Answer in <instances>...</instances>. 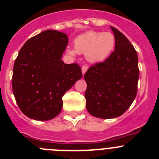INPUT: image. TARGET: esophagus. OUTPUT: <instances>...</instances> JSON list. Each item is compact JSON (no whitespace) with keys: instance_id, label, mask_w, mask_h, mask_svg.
I'll return each instance as SVG.
<instances>
[{"instance_id":"1","label":"esophagus","mask_w":159,"mask_h":159,"mask_svg":"<svg viewBox=\"0 0 159 159\" xmlns=\"http://www.w3.org/2000/svg\"><path fill=\"white\" fill-rule=\"evenodd\" d=\"M81 69H82L83 75H84V74H85V72L87 71V70L88 69V67L86 65H84V66H82V68H81Z\"/></svg>"}]
</instances>
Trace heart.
Returning a JSON list of instances; mask_svg holds the SVG:
<instances>
[{
    "label": "heart",
    "mask_w": 159,
    "mask_h": 159,
    "mask_svg": "<svg viewBox=\"0 0 159 159\" xmlns=\"http://www.w3.org/2000/svg\"><path fill=\"white\" fill-rule=\"evenodd\" d=\"M116 38L111 32L88 31L77 36L74 40L75 49H69L72 55L85 54L89 63L99 64L107 60L113 52Z\"/></svg>",
    "instance_id": "b5f03b06"
}]
</instances>
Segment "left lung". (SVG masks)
I'll return each instance as SVG.
<instances>
[{
    "instance_id": "obj_1",
    "label": "left lung",
    "mask_w": 159,
    "mask_h": 159,
    "mask_svg": "<svg viewBox=\"0 0 159 159\" xmlns=\"http://www.w3.org/2000/svg\"><path fill=\"white\" fill-rule=\"evenodd\" d=\"M111 29L116 38L115 51L104 62L90 67L84 74L87 110L99 119L119 117L130 107L139 77L134 48L118 29L111 26Z\"/></svg>"
}]
</instances>
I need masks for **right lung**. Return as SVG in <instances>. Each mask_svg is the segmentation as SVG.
Instances as JSON below:
<instances>
[{"label":"right lung","mask_w":159,"mask_h":159,"mask_svg":"<svg viewBox=\"0 0 159 159\" xmlns=\"http://www.w3.org/2000/svg\"><path fill=\"white\" fill-rule=\"evenodd\" d=\"M67 36L45 30L30 38L20 50L12 74V92L20 111L38 121L54 119L63 107L62 97L82 78L80 66L61 60Z\"/></svg>","instance_id":"right-lung-1"}]
</instances>
